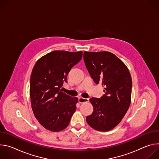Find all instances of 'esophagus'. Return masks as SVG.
Returning a JSON list of instances; mask_svg holds the SVG:
<instances>
[{
    "instance_id": "esophagus-1",
    "label": "esophagus",
    "mask_w": 159,
    "mask_h": 159,
    "mask_svg": "<svg viewBox=\"0 0 159 159\" xmlns=\"http://www.w3.org/2000/svg\"><path fill=\"white\" fill-rule=\"evenodd\" d=\"M89 101V99H85V98H83L82 97L79 98V103H84V102H88Z\"/></svg>"
}]
</instances>
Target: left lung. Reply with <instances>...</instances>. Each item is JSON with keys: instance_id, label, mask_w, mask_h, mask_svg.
<instances>
[{"instance_id": "8db88e82", "label": "left lung", "mask_w": 159, "mask_h": 159, "mask_svg": "<svg viewBox=\"0 0 159 159\" xmlns=\"http://www.w3.org/2000/svg\"><path fill=\"white\" fill-rule=\"evenodd\" d=\"M84 60L90 77L96 84L102 83L105 93L101 98L90 99L94 110L86 121L96 130L109 131L121 122L129 107L130 73L126 65L109 52H84Z\"/></svg>"}]
</instances>
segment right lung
<instances>
[{"mask_svg": "<svg viewBox=\"0 0 159 159\" xmlns=\"http://www.w3.org/2000/svg\"><path fill=\"white\" fill-rule=\"evenodd\" d=\"M82 53L53 51L41 57L33 67L30 89L31 107L40 125L49 131L65 129L76 110L78 98L66 95L61 88Z\"/></svg>", "mask_w": 159, "mask_h": 159, "instance_id": "right-lung-1", "label": "right lung"}]
</instances>
